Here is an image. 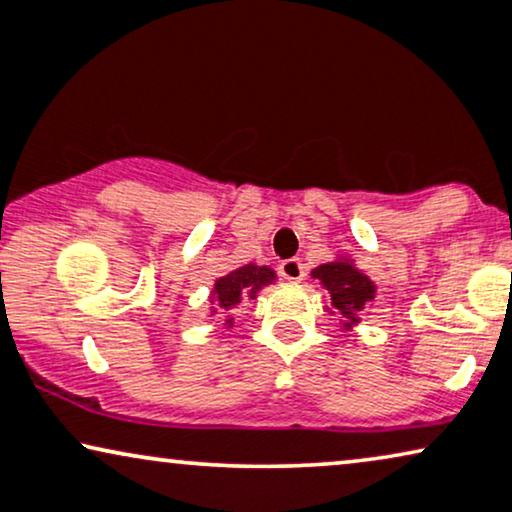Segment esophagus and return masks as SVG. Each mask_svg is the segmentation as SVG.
I'll return each instance as SVG.
<instances>
[{"label":"esophagus","instance_id":"34e87169","mask_svg":"<svg viewBox=\"0 0 512 512\" xmlns=\"http://www.w3.org/2000/svg\"><path fill=\"white\" fill-rule=\"evenodd\" d=\"M278 274H281L285 281H302L304 278V264L302 260H297V257H292V260H285L281 262V267H278Z\"/></svg>","mask_w":512,"mask_h":512}]
</instances>
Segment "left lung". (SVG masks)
I'll list each match as a JSON object with an SVG mask.
<instances>
[{
	"mask_svg": "<svg viewBox=\"0 0 512 512\" xmlns=\"http://www.w3.org/2000/svg\"><path fill=\"white\" fill-rule=\"evenodd\" d=\"M311 276L323 283V288L330 292L332 306L349 320V323H344L346 330L358 323V311H363L365 304L372 302L374 290H377L363 271L353 267L351 260L320 264V267L311 271Z\"/></svg>",
	"mask_w": 512,
	"mask_h": 512,
	"instance_id": "1",
	"label": "left lung"
}]
</instances>
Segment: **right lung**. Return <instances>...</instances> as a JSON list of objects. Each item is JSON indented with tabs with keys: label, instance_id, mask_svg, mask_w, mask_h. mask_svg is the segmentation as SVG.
<instances>
[{
	"label": "right lung",
	"instance_id": "obj_1",
	"mask_svg": "<svg viewBox=\"0 0 512 512\" xmlns=\"http://www.w3.org/2000/svg\"><path fill=\"white\" fill-rule=\"evenodd\" d=\"M276 274L269 267H257V264H245V267L229 271L227 276L217 278L213 288V302L217 309H234L236 304H241L243 299H257L264 285L274 283ZM213 309V313L217 311ZM231 325V318L227 320Z\"/></svg>",
	"mask_w": 512,
	"mask_h": 512
}]
</instances>
